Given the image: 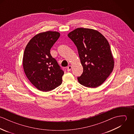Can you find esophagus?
Masks as SVG:
<instances>
[{"instance_id": "1", "label": "esophagus", "mask_w": 134, "mask_h": 134, "mask_svg": "<svg viewBox=\"0 0 134 134\" xmlns=\"http://www.w3.org/2000/svg\"><path fill=\"white\" fill-rule=\"evenodd\" d=\"M72 66L71 65H69L68 66V68H67V70H68V71H71V70L72 69Z\"/></svg>"}]
</instances>
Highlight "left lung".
I'll return each instance as SVG.
<instances>
[{
    "instance_id": "left-lung-1",
    "label": "left lung",
    "mask_w": 134,
    "mask_h": 134,
    "mask_svg": "<svg viewBox=\"0 0 134 134\" xmlns=\"http://www.w3.org/2000/svg\"><path fill=\"white\" fill-rule=\"evenodd\" d=\"M68 36L76 46L83 73L78 77L82 86L96 88L110 75L114 67V60L109 44L98 31L78 28Z\"/></svg>"
}]
</instances>
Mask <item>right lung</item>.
Segmentation results:
<instances>
[{"label":"right lung","mask_w":134,"mask_h":134,"mask_svg":"<svg viewBox=\"0 0 134 134\" xmlns=\"http://www.w3.org/2000/svg\"><path fill=\"white\" fill-rule=\"evenodd\" d=\"M60 35L57 31L39 33L30 40L25 48L23 58L24 70L38 90L49 91L62 83L64 72L50 53Z\"/></svg>","instance_id":"obj_1"}]
</instances>
